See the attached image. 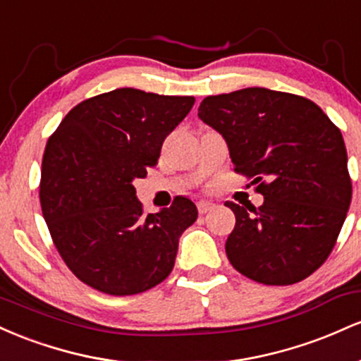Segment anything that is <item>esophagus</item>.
Returning <instances> with one entry per match:
<instances>
[{
  "label": "esophagus",
  "mask_w": 361,
  "mask_h": 361,
  "mask_svg": "<svg viewBox=\"0 0 361 361\" xmlns=\"http://www.w3.org/2000/svg\"><path fill=\"white\" fill-rule=\"evenodd\" d=\"M214 207H215V204H212V202H198V212L207 214V212H210Z\"/></svg>",
  "instance_id": "1"
}]
</instances>
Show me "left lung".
I'll use <instances>...</instances> for the list:
<instances>
[{
  "label": "left lung",
  "instance_id": "8db88e82",
  "mask_svg": "<svg viewBox=\"0 0 361 361\" xmlns=\"http://www.w3.org/2000/svg\"><path fill=\"white\" fill-rule=\"evenodd\" d=\"M198 118L222 135L234 171L264 197L258 209L226 202L235 215L231 264L264 285L307 279L333 251L350 209L339 128L307 98L267 88L207 97Z\"/></svg>",
  "mask_w": 361,
  "mask_h": 361
}]
</instances>
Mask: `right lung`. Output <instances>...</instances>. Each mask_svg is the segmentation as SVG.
Segmentation results:
<instances>
[{"mask_svg": "<svg viewBox=\"0 0 361 361\" xmlns=\"http://www.w3.org/2000/svg\"><path fill=\"white\" fill-rule=\"evenodd\" d=\"M195 103L120 88L81 102L49 137L40 205L52 241L82 283L109 295L156 287L175 267L178 241L197 221L190 198L146 215L134 180Z\"/></svg>", "mask_w": 361, "mask_h": 361, "instance_id": "1", "label": "right lung"}]
</instances>
